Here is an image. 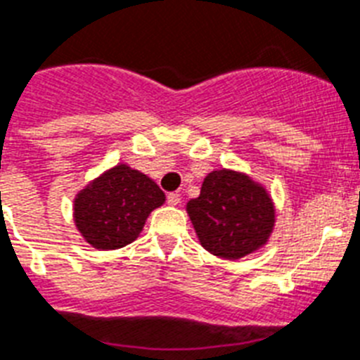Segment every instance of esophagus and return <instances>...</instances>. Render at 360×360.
<instances>
[{"label": "esophagus", "mask_w": 360, "mask_h": 360, "mask_svg": "<svg viewBox=\"0 0 360 360\" xmlns=\"http://www.w3.org/2000/svg\"><path fill=\"white\" fill-rule=\"evenodd\" d=\"M166 201H168V205L175 207V205H179L181 194H177V192H170V194L166 195Z\"/></svg>", "instance_id": "1"}]
</instances>
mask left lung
Returning a JSON list of instances; mask_svg holds the SVG:
<instances>
[{"label":"left lung","mask_w":360,"mask_h":360,"mask_svg":"<svg viewBox=\"0 0 360 360\" xmlns=\"http://www.w3.org/2000/svg\"><path fill=\"white\" fill-rule=\"evenodd\" d=\"M186 212L199 243L214 256L240 259L264 247L274 229V203L249 175L214 170L205 177L199 198Z\"/></svg>","instance_id":"obj_1"}]
</instances>
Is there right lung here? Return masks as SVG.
Here are the masks:
<instances>
[{
    "mask_svg": "<svg viewBox=\"0 0 360 360\" xmlns=\"http://www.w3.org/2000/svg\"><path fill=\"white\" fill-rule=\"evenodd\" d=\"M165 203L162 190L143 172L117 165L75 198V225L98 250L126 247L143 231L146 217Z\"/></svg>",
    "mask_w": 360,
    "mask_h": 360,
    "instance_id": "add662e5",
    "label": "right lung"
}]
</instances>
